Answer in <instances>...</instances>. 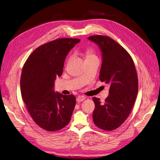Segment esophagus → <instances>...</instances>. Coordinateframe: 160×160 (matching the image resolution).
I'll use <instances>...</instances> for the list:
<instances>
[{
  "mask_svg": "<svg viewBox=\"0 0 160 160\" xmlns=\"http://www.w3.org/2000/svg\"><path fill=\"white\" fill-rule=\"evenodd\" d=\"M85 98H85L84 96H79L77 97V98H76V101L78 102H82V101H84V100H85Z\"/></svg>",
  "mask_w": 160,
  "mask_h": 160,
  "instance_id": "34e87169",
  "label": "esophagus"
}]
</instances>
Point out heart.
<instances>
[{"label": "heart", "instance_id": "1", "mask_svg": "<svg viewBox=\"0 0 160 160\" xmlns=\"http://www.w3.org/2000/svg\"><path fill=\"white\" fill-rule=\"evenodd\" d=\"M94 56V55L91 52V51L88 50L86 52V58H88V57H90V56Z\"/></svg>", "mask_w": 160, "mask_h": 160}]
</instances>
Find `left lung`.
<instances>
[{
	"label": "left lung",
	"mask_w": 160,
	"mask_h": 160,
	"mask_svg": "<svg viewBox=\"0 0 160 160\" xmlns=\"http://www.w3.org/2000/svg\"><path fill=\"white\" fill-rule=\"evenodd\" d=\"M98 45L102 62L99 78L109 84V95L102 103L94 97L93 121L101 130L112 131L119 128L130 115L138 92V79L133 59L127 50L107 36L88 38Z\"/></svg>",
	"instance_id": "8db88e82"
}]
</instances>
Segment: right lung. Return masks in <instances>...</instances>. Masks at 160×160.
Here are the masks:
<instances>
[{"label":"right lung","instance_id":"1","mask_svg":"<svg viewBox=\"0 0 160 160\" xmlns=\"http://www.w3.org/2000/svg\"><path fill=\"white\" fill-rule=\"evenodd\" d=\"M80 39L63 38L40 46L23 66L20 91L34 122L48 132L58 131L68 124L76 105L73 94L54 92L57 76L62 74L66 56Z\"/></svg>","mask_w":160,"mask_h":160}]
</instances>
